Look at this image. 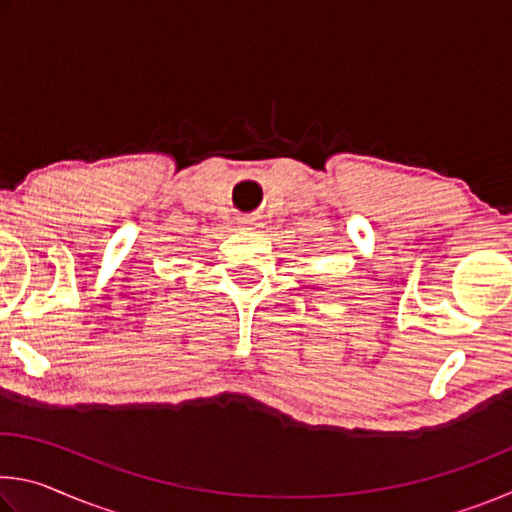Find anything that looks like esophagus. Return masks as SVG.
Wrapping results in <instances>:
<instances>
[{"label":"esophagus","mask_w":512,"mask_h":512,"mask_svg":"<svg viewBox=\"0 0 512 512\" xmlns=\"http://www.w3.org/2000/svg\"><path fill=\"white\" fill-rule=\"evenodd\" d=\"M246 223H248V225H253V223H250V221H246Z\"/></svg>","instance_id":"34e87169"}]
</instances>
